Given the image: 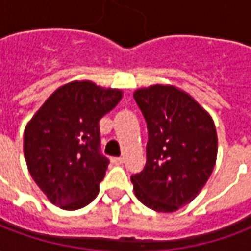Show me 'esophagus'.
Listing matches in <instances>:
<instances>
[{
    "instance_id": "34e87169",
    "label": "esophagus",
    "mask_w": 251,
    "mask_h": 251,
    "mask_svg": "<svg viewBox=\"0 0 251 251\" xmlns=\"http://www.w3.org/2000/svg\"><path fill=\"white\" fill-rule=\"evenodd\" d=\"M111 163L114 164V165H121V164L124 163V158H122V157H113V158H111Z\"/></svg>"
}]
</instances>
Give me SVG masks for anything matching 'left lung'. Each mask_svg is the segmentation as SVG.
Masks as SVG:
<instances>
[{
  "label": "left lung",
  "mask_w": 251,
  "mask_h": 251,
  "mask_svg": "<svg viewBox=\"0 0 251 251\" xmlns=\"http://www.w3.org/2000/svg\"><path fill=\"white\" fill-rule=\"evenodd\" d=\"M134 100L147 121V164L131 175L137 199L174 212L196 198L215 167L218 137L210 114L174 86L140 88Z\"/></svg>",
  "instance_id": "left-lung-1"
}]
</instances>
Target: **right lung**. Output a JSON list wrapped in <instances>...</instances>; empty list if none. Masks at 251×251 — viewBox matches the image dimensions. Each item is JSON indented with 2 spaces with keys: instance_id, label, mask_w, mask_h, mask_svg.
Returning a JSON list of instances; mask_svg holds the SVG:
<instances>
[{
  "instance_id": "1",
  "label": "right lung",
  "mask_w": 251,
  "mask_h": 251,
  "mask_svg": "<svg viewBox=\"0 0 251 251\" xmlns=\"http://www.w3.org/2000/svg\"><path fill=\"white\" fill-rule=\"evenodd\" d=\"M121 98L120 90L71 82L57 88L26 125L25 161L51 203L77 210L97 198L110 163L100 153L99 120Z\"/></svg>"
}]
</instances>
